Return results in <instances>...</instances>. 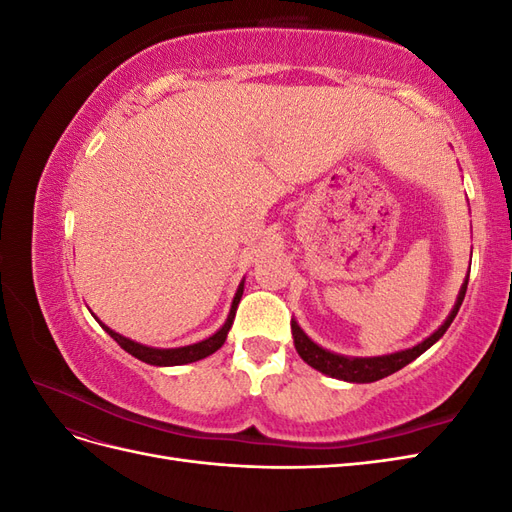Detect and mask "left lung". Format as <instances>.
I'll return each mask as SVG.
<instances>
[{"instance_id":"8db88e82","label":"left lung","mask_w":512,"mask_h":512,"mask_svg":"<svg viewBox=\"0 0 512 512\" xmlns=\"http://www.w3.org/2000/svg\"><path fill=\"white\" fill-rule=\"evenodd\" d=\"M468 277L470 275H466V280H463V284L459 288L457 301L451 309V314L446 316V320L440 324L438 331H433L429 337L423 339L421 344H416L412 348L391 352V354H382V356H344V354H337V352H331L327 348L318 346L314 339L299 327V322L292 318L290 327H292V337H294V348H297L299 356L309 367L322 371L324 376H331V378L344 380V382H356V384L382 380L386 376L395 374V371H399L401 367H406L414 359H418V356H421L425 350H429L446 333V329L451 327V322L455 320V316L459 312L463 297H466Z\"/></svg>"}]
</instances>
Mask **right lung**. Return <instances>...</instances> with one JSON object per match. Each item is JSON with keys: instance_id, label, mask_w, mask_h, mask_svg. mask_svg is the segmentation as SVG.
<instances>
[{"instance_id": "right-lung-1", "label": "right lung", "mask_w": 512, "mask_h": 512, "mask_svg": "<svg viewBox=\"0 0 512 512\" xmlns=\"http://www.w3.org/2000/svg\"><path fill=\"white\" fill-rule=\"evenodd\" d=\"M243 286H245V280H241L237 292H235V299H232V305H230V312H228V318L226 322L222 324V327L215 331L213 335H209L207 339H203V342H196V344H190V346H179V348H153V346H145V344H138L134 342V339L130 337H123L119 333H115L113 329H108L104 322H100L98 316H94L98 320L100 327L111 335L115 342L126 350L128 354L136 356L138 361L143 363H149V365H158V367H173V365H185V363H194V361H200L205 359V356L213 354L215 350H220L226 342V335L232 327V320H235V314H237V307H239V301H241V294H243Z\"/></svg>"}]
</instances>
